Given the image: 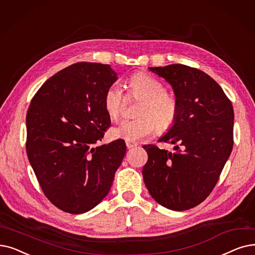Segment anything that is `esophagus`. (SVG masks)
I'll return each mask as SVG.
<instances>
[{
  "mask_svg": "<svg viewBox=\"0 0 255 255\" xmlns=\"http://www.w3.org/2000/svg\"><path fill=\"white\" fill-rule=\"evenodd\" d=\"M126 146H127V148H128V149H130V148H134V147H136L137 145H136V143H134V142L126 141Z\"/></svg>",
  "mask_w": 255,
  "mask_h": 255,
  "instance_id": "34e87169",
  "label": "esophagus"
}]
</instances>
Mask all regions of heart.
I'll list each match as a JSON object with an SVG mask.
<instances>
[{"label":"heart","mask_w":255,"mask_h":255,"mask_svg":"<svg viewBox=\"0 0 255 255\" xmlns=\"http://www.w3.org/2000/svg\"><path fill=\"white\" fill-rule=\"evenodd\" d=\"M130 95L140 99L137 119L125 120L110 130L115 138L137 141L150 136L153 132L169 130L178 117L179 107L176 99L164 93L163 85L146 73H138L129 80ZM125 98L120 85H110L104 95V108L110 119L118 120L123 110Z\"/></svg>","instance_id":"b5f03b06"}]
</instances>
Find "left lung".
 <instances>
[{
    "instance_id": "1",
    "label": "left lung",
    "mask_w": 255,
    "mask_h": 255,
    "mask_svg": "<svg viewBox=\"0 0 255 255\" xmlns=\"http://www.w3.org/2000/svg\"><path fill=\"white\" fill-rule=\"evenodd\" d=\"M173 88L179 112L159 140L142 148L148 161L142 177L155 201L176 212L203 202L212 193L234 146V107L221 86L204 72L184 64L148 68Z\"/></svg>"
}]
</instances>
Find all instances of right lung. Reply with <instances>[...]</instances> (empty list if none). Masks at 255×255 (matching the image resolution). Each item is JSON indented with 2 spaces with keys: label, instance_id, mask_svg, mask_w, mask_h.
<instances>
[{
  "label": "right lung",
  "instance_id": "right-lung-1",
  "mask_svg": "<svg viewBox=\"0 0 255 255\" xmlns=\"http://www.w3.org/2000/svg\"><path fill=\"white\" fill-rule=\"evenodd\" d=\"M117 80L108 64L75 63L52 76L31 101L28 158L43 194L65 213L83 214L100 203L126 154L123 139L100 143L110 125L104 95Z\"/></svg>",
  "mask_w": 255,
  "mask_h": 255
}]
</instances>
